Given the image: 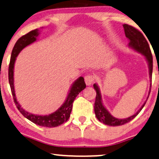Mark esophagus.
Wrapping results in <instances>:
<instances>
[{
    "label": "esophagus",
    "mask_w": 159,
    "mask_h": 159,
    "mask_svg": "<svg viewBox=\"0 0 159 159\" xmlns=\"http://www.w3.org/2000/svg\"><path fill=\"white\" fill-rule=\"evenodd\" d=\"M86 86H91L94 82V77L92 75H86L84 78Z\"/></svg>",
    "instance_id": "obj_1"
}]
</instances>
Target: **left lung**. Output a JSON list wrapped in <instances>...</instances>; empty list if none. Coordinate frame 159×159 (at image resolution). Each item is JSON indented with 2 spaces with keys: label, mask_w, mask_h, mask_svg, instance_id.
<instances>
[{
  "label": "left lung",
  "mask_w": 159,
  "mask_h": 159,
  "mask_svg": "<svg viewBox=\"0 0 159 159\" xmlns=\"http://www.w3.org/2000/svg\"><path fill=\"white\" fill-rule=\"evenodd\" d=\"M125 34V37L129 40L128 43V47L134 49V51L138 52L143 55L148 61V67H149V75L150 80L152 79V56L151 53V51L144 35L133 26L124 24L123 25ZM94 89L96 91V98L94 101V113L97 119L100 122H103V124L107 125L109 126H118L122 125L127 123V122L131 121L134 118H135L138 114L141 111V110L145 105L147 100L148 97L147 98V100L144 101L143 105L141 106V108L138 110V111L134 115L129 116V117L125 118V119H117L111 115L106 109V108L103 106V102H102L101 93L100 92V89L98 86L96 84H94ZM150 87H151V84H150ZM150 92V89L149 92V94Z\"/></svg>",
  "instance_id": "left-lung-1"
}]
</instances>
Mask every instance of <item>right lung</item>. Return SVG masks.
<instances>
[{
	"label": "right lung",
	"mask_w": 159,
	"mask_h": 159,
	"mask_svg": "<svg viewBox=\"0 0 159 159\" xmlns=\"http://www.w3.org/2000/svg\"><path fill=\"white\" fill-rule=\"evenodd\" d=\"M39 34V30L35 29L33 31L29 32L25 35L23 36L17 40V43L14 46L12 52H11V59H10L9 67V85L11 87V94H12L14 102H15L17 109L20 112L36 125L48 128L57 127L60 125L63 124L65 122H67L69 119L70 113H71L72 108H73V103L75 98L77 97L78 94L86 88V84L84 82L83 77H79L76 79L73 84H72L69 93L67 98H66L65 103L62 104L57 111L48 115H37L30 113L24 110L20 103H18L15 95V86H14V67H15V60L18 54L20 53L22 50L26 46L31 45L35 41H37V38Z\"/></svg>",
	"instance_id": "1"
}]
</instances>
